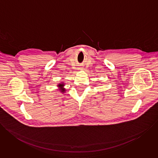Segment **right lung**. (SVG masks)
<instances>
[{
  "label": "right lung",
  "mask_w": 158,
  "mask_h": 158,
  "mask_svg": "<svg viewBox=\"0 0 158 158\" xmlns=\"http://www.w3.org/2000/svg\"><path fill=\"white\" fill-rule=\"evenodd\" d=\"M64 83L59 84H58V85H57V86L59 87V89H60V92H62V93H64V92L65 91V89L64 88Z\"/></svg>",
  "instance_id": "add662e5"
}]
</instances>
